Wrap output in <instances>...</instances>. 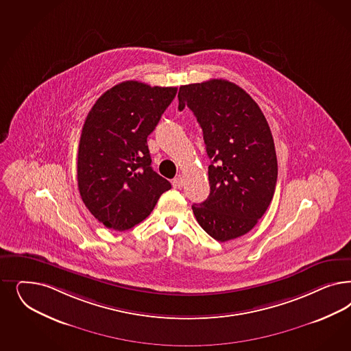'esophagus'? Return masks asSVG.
Wrapping results in <instances>:
<instances>
[{"label": "esophagus", "instance_id": "34e87169", "mask_svg": "<svg viewBox=\"0 0 351 351\" xmlns=\"http://www.w3.org/2000/svg\"><path fill=\"white\" fill-rule=\"evenodd\" d=\"M171 184H173V187H174V189H181L182 186H183V180H182V177H177V178H174L173 182H171Z\"/></svg>", "mask_w": 351, "mask_h": 351}]
</instances>
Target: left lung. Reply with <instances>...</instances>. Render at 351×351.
<instances>
[{
    "label": "left lung",
    "mask_w": 351,
    "mask_h": 351,
    "mask_svg": "<svg viewBox=\"0 0 351 351\" xmlns=\"http://www.w3.org/2000/svg\"><path fill=\"white\" fill-rule=\"evenodd\" d=\"M178 110L189 107L203 129L210 193L193 204L204 231L218 241L245 235L267 210L278 180L271 130L258 104L227 80L182 85Z\"/></svg>",
    "instance_id": "8db88e82"
}]
</instances>
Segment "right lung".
Segmentation results:
<instances>
[{
    "label": "right lung",
    "instance_id": "right-lung-1",
    "mask_svg": "<svg viewBox=\"0 0 351 351\" xmlns=\"http://www.w3.org/2000/svg\"><path fill=\"white\" fill-rule=\"evenodd\" d=\"M177 88L124 81L98 98L80 136L77 183L81 199L101 223L125 231L154 210L169 181L151 167L147 136Z\"/></svg>",
    "mask_w": 351,
    "mask_h": 351
}]
</instances>
